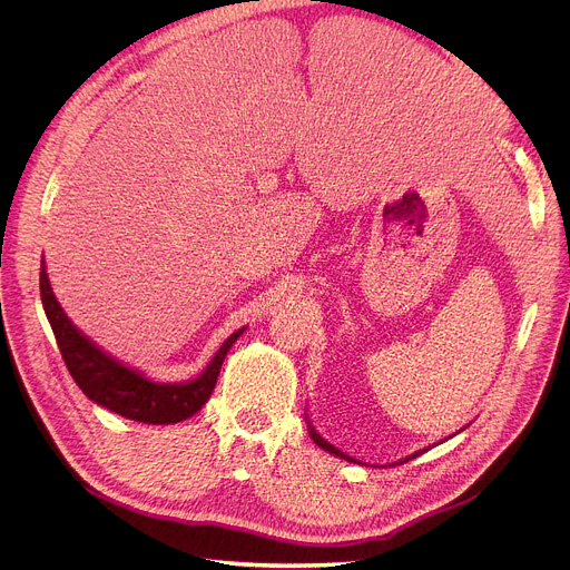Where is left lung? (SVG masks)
Here are the masks:
<instances>
[{
	"mask_svg": "<svg viewBox=\"0 0 570 570\" xmlns=\"http://www.w3.org/2000/svg\"><path fill=\"white\" fill-rule=\"evenodd\" d=\"M306 424H308V435H311V440L320 446V449H324V451H330V453H334V455H338V458H343V460H347V462H358V460H354V458H350V455H345L341 449H336L334 444H330L327 440L324 438H320V433L311 426V422H308V417H306ZM424 451H429V449H422V451H415L413 455H409V458H403V460H399V464H403V462H409V460H413V458H417V455H422ZM361 464V462H358Z\"/></svg>",
	"mask_w": 570,
	"mask_h": 570,
	"instance_id": "8db88e82",
	"label": "left lung"
}]
</instances>
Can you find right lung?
Segmentation results:
<instances>
[{
	"mask_svg": "<svg viewBox=\"0 0 570 570\" xmlns=\"http://www.w3.org/2000/svg\"><path fill=\"white\" fill-rule=\"evenodd\" d=\"M40 297L62 361L76 385L104 409L141 424H178L196 415L214 392L229 347L246 332V327L234 332L196 379L185 383H157L119 363L73 327L51 291L45 259L40 266Z\"/></svg>",
	"mask_w": 570,
	"mask_h": 570,
	"instance_id": "add662e5",
	"label": "right lung"
}]
</instances>
